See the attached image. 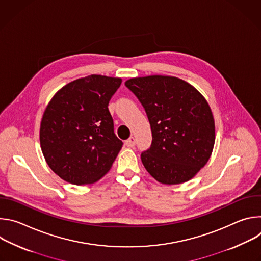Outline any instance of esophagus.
Masks as SVG:
<instances>
[{"label": "esophagus", "mask_w": 261, "mask_h": 261, "mask_svg": "<svg viewBox=\"0 0 261 261\" xmlns=\"http://www.w3.org/2000/svg\"><path fill=\"white\" fill-rule=\"evenodd\" d=\"M125 144L128 146V147H133L135 145V138L134 137H130L129 139H127L125 141Z\"/></svg>", "instance_id": "1"}]
</instances>
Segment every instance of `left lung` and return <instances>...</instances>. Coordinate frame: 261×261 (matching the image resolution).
Returning <instances> with one entry per match:
<instances>
[{"label": "left lung", "mask_w": 261, "mask_h": 261, "mask_svg": "<svg viewBox=\"0 0 261 261\" xmlns=\"http://www.w3.org/2000/svg\"><path fill=\"white\" fill-rule=\"evenodd\" d=\"M151 124L153 141L141 153L147 172L164 185L190 180L207 163L215 144V121L205 98L174 76L130 79Z\"/></svg>", "instance_id": "obj_1"}]
</instances>
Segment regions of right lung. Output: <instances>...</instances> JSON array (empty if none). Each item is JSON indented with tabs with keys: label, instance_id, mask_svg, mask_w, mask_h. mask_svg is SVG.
<instances>
[{
	"label": "right lung",
	"instance_id": "1",
	"mask_svg": "<svg viewBox=\"0 0 261 261\" xmlns=\"http://www.w3.org/2000/svg\"><path fill=\"white\" fill-rule=\"evenodd\" d=\"M122 79L92 75L60 89L47 104L40 125L46 163L62 179L90 185L113 166L123 142L114 132L108 110Z\"/></svg>",
	"mask_w": 261,
	"mask_h": 261
}]
</instances>
